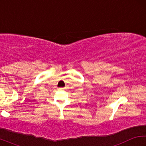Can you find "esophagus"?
<instances>
[{"label": "esophagus", "mask_w": 146, "mask_h": 146, "mask_svg": "<svg viewBox=\"0 0 146 146\" xmlns=\"http://www.w3.org/2000/svg\"><path fill=\"white\" fill-rule=\"evenodd\" d=\"M58 90H63L64 88H58Z\"/></svg>", "instance_id": "esophagus-1"}]
</instances>
